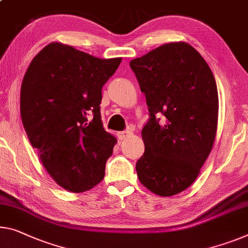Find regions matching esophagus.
I'll list each match as a JSON object with an SVG mask.
<instances>
[{
	"label": "esophagus",
	"instance_id": "34e87169",
	"mask_svg": "<svg viewBox=\"0 0 248 248\" xmlns=\"http://www.w3.org/2000/svg\"><path fill=\"white\" fill-rule=\"evenodd\" d=\"M133 133L131 131H123V132H120L119 133V137L120 140H126L128 137L132 136Z\"/></svg>",
	"mask_w": 248,
	"mask_h": 248
}]
</instances>
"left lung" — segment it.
<instances>
[{"instance_id": "obj_1", "label": "left lung", "mask_w": 248, "mask_h": 248, "mask_svg": "<svg viewBox=\"0 0 248 248\" xmlns=\"http://www.w3.org/2000/svg\"><path fill=\"white\" fill-rule=\"evenodd\" d=\"M150 113L136 163L140 182L159 196L193 184L214 144L218 93L211 68L185 42L164 44L129 62ZM162 113L164 119H156Z\"/></svg>"}]
</instances>
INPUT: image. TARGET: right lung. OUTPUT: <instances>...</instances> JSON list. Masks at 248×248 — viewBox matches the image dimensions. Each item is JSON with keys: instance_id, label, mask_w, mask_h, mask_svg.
<instances>
[{"instance_id": "obj_1", "label": "right lung", "mask_w": 248, "mask_h": 248, "mask_svg": "<svg viewBox=\"0 0 248 248\" xmlns=\"http://www.w3.org/2000/svg\"><path fill=\"white\" fill-rule=\"evenodd\" d=\"M121 61L51 43L23 78V126L48 174L70 192H85L104 178L116 139L102 124V87Z\"/></svg>"}]
</instances>
